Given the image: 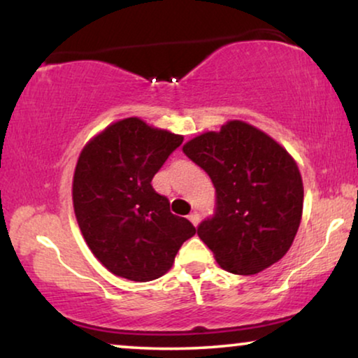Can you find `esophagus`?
Returning <instances> with one entry per match:
<instances>
[{
    "label": "esophagus",
    "instance_id": "1",
    "mask_svg": "<svg viewBox=\"0 0 358 358\" xmlns=\"http://www.w3.org/2000/svg\"><path fill=\"white\" fill-rule=\"evenodd\" d=\"M189 220H190V222H192L194 227H197L199 222H200V215H199V212H192V213H190V215H189Z\"/></svg>",
    "mask_w": 358,
    "mask_h": 358
}]
</instances>
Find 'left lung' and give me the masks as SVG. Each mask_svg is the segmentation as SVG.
Wrapping results in <instances>:
<instances>
[{
	"label": "left lung",
	"instance_id": "1",
	"mask_svg": "<svg viewBox=\"0 0 358 358\" xmlns=\"http://www.w3.org/2000/svg\"><path fill=\"white\" fill-rule=\"evenodd\" d=\"M210 176L215 212L197 234L224 271L254 275L290 249L301 222L303 182L287 150L241 120L184 145Z\"/></svg>",
	"mask_w": 358,
	"mask_h": 358
}]
</instances>
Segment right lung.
<instances>
[{
    "label": "right lung",
    "instance_id": "1",
    "mask_svg": "<svg viewBox=\"0 0 358 358\" xmlns=\"http://www.w3.org/2000/svg\"><path fill=\"white\" fill-rule=\"evenodd\" d=\"M184 136L130 117L115 122L83 148L73 178V207L83 238L114 275L155 280L173 267L195 234L187 218L151 185Z\"/></svg>",
    "mask_w": 358,
    "mask_h": 358
}]
</instances>
